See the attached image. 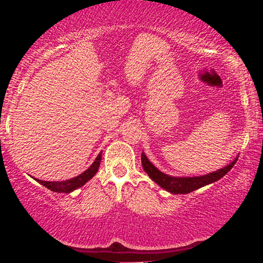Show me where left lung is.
<instances>
[{
  "label": "left lung",
  "mask_w": 263,
  "mask_h": 263,
  "mask_svg": "<svg viewBox=\"0 0 263 263\" xmlns=\"http://www.w3.org/2000/svg\"><path fill=\"white\" fill-rule=\"evenodd\" d=\"M141 159H142V167H143V170L146 171V173L148 174L151 179L158 184L159 186H162L163 189L168 190V192L173 193V194H188V193L194 192V190L201 188V186L216 182V180H219L220 178L224 177L229 171H231V168L234 167V164L237 161L236 158L231 163V164L226 165V167L221 168V170L216 172H213V173L206 174V176L177 178V177L167 176V174L162 173L161 171L157 170L155 165L148 161V158L144 156V153H142Z\"/></svg>",
  "instance_id": "1"
}]
</instances>
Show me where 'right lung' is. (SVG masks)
I'll return each mask as SVG.
<instances>
[{"mask_svg": "<svg viewBox=\"0 0 263 263\" xmlns=\"http://www.w3.org/2000/svg\"><path fill=\"white\" fill-rule=\"evenodd\" d=\"M101 155H102V152L99 153V156L96 157L95 162L90 165L89 170H86L84 173H81L80 176L71 178V179L64 180V182H44V180H39V179H37V182L41 183L42 185H44L45 188L53 190V192H57V193L73 192V190L80 188L81 185H84L87 180H90L93 176H95L96 172H98V170H99V167H100Z\"/></svg>", "mask_w": 263, "mask_h": 263, "instance_id": "add662e5", "label": "right lung"}]
</instances>
